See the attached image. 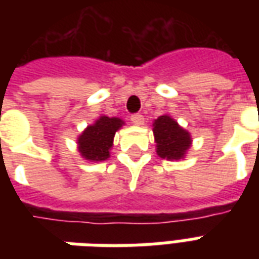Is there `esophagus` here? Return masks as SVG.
Segmentation results:
<instances>
[{"instance_id":"obj_1","label":"esophagus","mask_w":259,"mask_h":259,"mask_svg":"<svg viewBox=\"0 0 259 259\" xmlns=\"http://www.w3.org/2000/svg\"><path fill=\"white\" fill-rule=\"evenodd\" d=\"M130 119H132V122L135 124H137V126H141V124L144 123V116H143L141 113H135V115L130 116Z\"/></svg>"}]
</instances>
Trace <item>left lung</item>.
I'll list each match as a JSON object with an SVG mask.
<instances>
[{"label": "left lung", "mask_w": 259, "mask_h": 259, "mask_svg": "<svg viewBox=\"0 0 259 259\" xmlns=\"http://www.w3.org/2000/svg\"><path fill=\"white\" fill-rule=\"evenodd\" d=\"M154 139L157 143V154L169 161L185 158L191 146L190 133L180 126L169 115H162L154 120Z\"/></svg>", "instance_id": "left-lung-1"}]
</instances>
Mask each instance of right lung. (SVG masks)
Here are the masks:
<instances>
[{
	"instance_id": "add662e5",
	"label": "right lung",
	"mask_w": 259,
	"mask_h": 259,
	"mask_svg": "<svg viewBox=\"0 0 259 259\" xmlns=\"http://www.w3.org/2000/svg\"><path fill=\"white\" fill-rule=\"evenodd\" d=\"M124 122L119 118H108L102 115L96 122L87 126L77 137V148L81 157L90 162H101L109 158L113 146V137Z\"/></svg>"
}]
</instances>
